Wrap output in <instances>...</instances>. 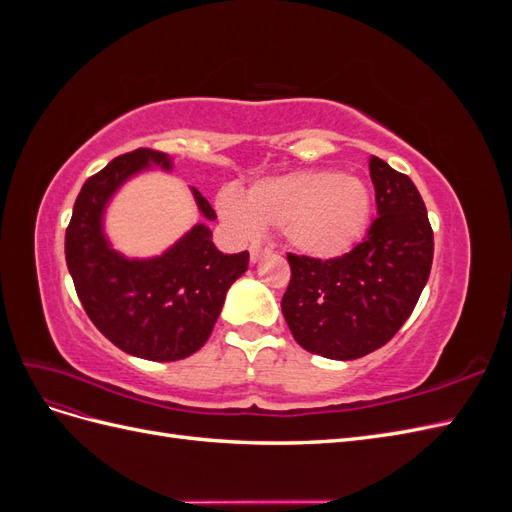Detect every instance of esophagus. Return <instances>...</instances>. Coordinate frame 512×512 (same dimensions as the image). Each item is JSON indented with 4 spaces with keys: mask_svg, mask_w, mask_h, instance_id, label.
I'll list each match as a JSON object with an SVG mask.
<instances>
[{
    "mask_svg": "<svg viewBox=\"0 0 512 512\" xmlns=\"http://www.w3.org/2000/svg\"><path fill=\"white\" fill-rule=\"evenodd\" d=\"M273 250L269 245H258V243H254L252 247H250V260L252 262H258L262 256H269Z\"/></svg>",
    "mask_w": 512,
    "mask_h": 512,
    "instance_id": "34e87169",
    "label": "esophagus"
}]
</instances>
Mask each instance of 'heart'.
I'll return each instance as SVG.
<instances>
[{
  "label": "heart",
  "instance_id": "1",
  "mask_svg": "<svg viewBox=\"0 0 512 512\" xmlns=\"http://www.w3.org/2000/svg\"><path fill=\"white\" fill-rule=\"evenodd\" d=\"M222 218L239 232L282 228L292 250L333 258L361 239L371 213L363 179L339 170H297L254 183L245 200L235 190L220 194Z\"/></svg>",
  "mask_w": 512,
  "mask_h": 512
}]
</instances>
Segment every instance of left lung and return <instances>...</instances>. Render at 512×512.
Masks as SVG:
<instances>
[{
    "label": "left lung",
    "mask_w": 512,
    "mask_h": 512,
    "mask_svg": "<svg viewBox=\"0 0 512 512\" xmlns=\"http://www.w3.org/2000/svg\"><path fill=\"white\" fill-rule=\"evenodd\" d=\"M378 218L348 254H286L290 284L282 314L297 344L352 361L382 348L408 320L429 280L433 230L412 179L371 158Z\"/></svg>",
    "instance_id": "8db88e82"
}]
</instances>
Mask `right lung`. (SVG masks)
Here are the masks:
<instances>
[{
  "label": "right lung",
  "instance_id": "obj_1",
  "mask_svg": "<svg viewBox=\"0 0 512 512\" xmlns=\"http://www.w3.org/2000/svg\"><path fill=\"white\" fill-rule=\"evenodd\" d=\"M149 162L170 168L162 151L141 147L85 181L66 228V262L85 314L108 342L132 356L168 363L205 346L250 254L218 252L203 224L160 258L126 260L115 254L102 237V209L119 183ZM194 198L205 218L215 220L196 188Z\"/></svg>",
  "mask_w": 512,
  "mask_h": 512
}]
</instances>
